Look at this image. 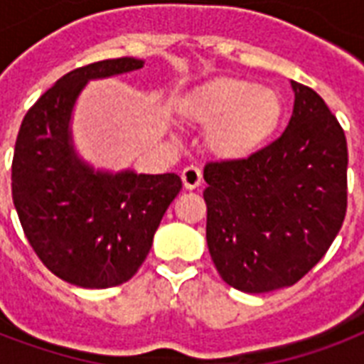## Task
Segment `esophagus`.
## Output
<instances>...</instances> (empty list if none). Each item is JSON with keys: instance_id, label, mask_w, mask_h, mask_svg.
<instances>
[{"instance_id": "obj_1", "label": "esophagus", "mask_w": 364, "mask_h": 364, "mask_svg": "<svg viewBox=\"0 0 364 364\" xmlns=\"http://www.w3.org/2000/svg\"><path fill=\"white\" fill-rule=\"evenodd\" d=\"M181 179L185 188H191V191H193V188L200 187V183H202V171H200V168H196V166H187V168L183 170Z\"/></svg>"}]
</instances>
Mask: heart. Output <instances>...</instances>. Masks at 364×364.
Wrapping results in <instances>:
<instances>
[{
    "mask_svg": "<svg viewBox=\"0 0 364 364\" xmlns=\"http://www.w3.org/2000/svg\"><path fill=\"white\" fill-rule=\"evenodd\" d=\"M285 102L276 88L219 77L205 82L185 102L183 115L208 128V147L217 156L242 160L268 143L282 124Z\"/></svg>",
    "mask_w": 364,
    "mask_h": 364,
    "instance_id": "1",
    "label": "heart"
}]
</instances>
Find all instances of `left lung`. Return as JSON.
<instances>
[{"label": "left lung", "instance_id": "obj_1", "mask_svg": "<svg viewBox=\"0 0 364 364\" xmlns=\"http://www.w3.org/2000/svg\"><path fill=\"white\" fill-rule=\"evenodd\" d=\"M291 85L293 115L276 141L204 168L210 255L243 293L300 282L325 257L348 210L344 130L316 90Z\"/></svg>", "mask_w": 364, "mask_h": 364}]
</instances>
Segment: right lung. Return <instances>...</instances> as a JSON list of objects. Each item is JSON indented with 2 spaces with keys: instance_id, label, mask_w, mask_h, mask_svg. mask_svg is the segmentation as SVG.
Returning <instances> with one entry per match:
<instances>
[{
  "instance_id": "1",
  "label": "right lung",
  "mask_w": 364,
  "mask_h": 364,
  "mask_svg": "<svg viewBox=\"0 0 364 364\" xmlns=\"http://www.w3.org/2000/svg\"><path fill=\"white\" fill-rule=\"evenodd\" d=\"M139 68L143 60L115 58L65 73L28 109L14 143L11 187L22 230L43 264L77 287L128 282L181 191L176 173L94 171L71 145V109L82 87Z\"/></svg>"
}]
</instances>
